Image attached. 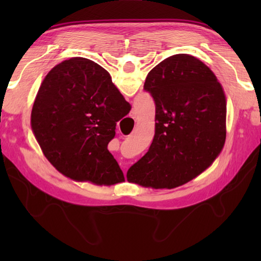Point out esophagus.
Wrapping results in <instances>:
<instances>
[{"label":"esophagus","instance_id":"esophagus-1","mask_svg":"<svg viewBox=\"0 0 261 261\" xmlns=\"http://www.w3.org/2000/svg\"><path fill=\"white\" fill-rule=\"evenodd\" d=\"M125 174H126V171H124V175H125Z\"/></svg>","mask_w":261,"mask_h":261}]
</instances>
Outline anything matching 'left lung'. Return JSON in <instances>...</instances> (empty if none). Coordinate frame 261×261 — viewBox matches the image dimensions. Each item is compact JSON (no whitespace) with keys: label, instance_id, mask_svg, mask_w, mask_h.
I'll list each match as a JSON object with an SVG mask.
<instances>
[{"label":"left lung","instance_id":"left-lung-1","mask_svg":"<svg viewBox=\"0 0 261 261\" xmlns=\"http://www.w3.org/2000/svg\"><path fill=\"white\" fill-rule=\"evenodd\" d=\"M144 88L155 101V135L126 179L144 188L174 189L204 173L222 151L226 94L214 72L189 54L160 62Z\"/></svg>","mask_w":261,"mask_h":261}]
</instances>
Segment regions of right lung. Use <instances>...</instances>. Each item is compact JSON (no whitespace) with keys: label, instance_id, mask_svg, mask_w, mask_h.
Returning <instances> with one entry per match:
<instances>
[{"label":"right lung","instance_id":"1","mask_svg":"<svg viewBox=\"0 0 261 261\" xmlns=\"http://www.w3.org/2000/svg\"><path fill=\"white\" fill-rule=\"evenodd\" d=\"M131 106L107 70L84 57L55 65L35 96L31 127L47 160L61 174L95 185L124 182L108 151L116 122Z\"/></svg>","mask_w":261,"mask_h":261}]
</instances>
